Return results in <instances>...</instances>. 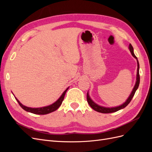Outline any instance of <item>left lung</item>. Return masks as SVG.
<instances>
[{
	"label": "left lung",
	"instance_id": "1",
	"mask_svg": "<svg viewBox=\"0 0 152 152\" xmlns=\"http://www.w3.org/2000/svg\"><path fill=\"white\" fill-rule=\"evenodd\" d=\"M129 49L131 53V54L132 55V56L135 58L137 59V75H136V84L135 86L133 88L131 94H130L129 97L127 98V99L126 100V102L123 103L122 104L118 106V107H112V108H107V107H102V106H99L98 104H97L96 103H95L93 100H92L90 98V96L89 95V93L87 92V103H89V104L90 105V107L93 108V110H94L95 111L98 112L100 113H113V112H115L118 111L121 109H123L125 108L128 105V104L131 102V99H132L133 96H134L136 90L139 87V84H140V73H139V69H140V65H139V62L138 60H137V57L135 56V54L134 53V49H133L132 45L130 44L129 46Z\"/></svg>",
	"mask_w": 152,
	"mask_h": 152
}]
</instances>
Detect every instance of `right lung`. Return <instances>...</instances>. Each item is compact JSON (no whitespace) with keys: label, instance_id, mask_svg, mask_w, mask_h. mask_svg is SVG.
I'll return each instance as SVG.
<instances>
[{"label":"right lung","instance_id":"right-lung-1","mask_svg":"<svg viewBox=\"0 0 152 152\" xmlns=\"http://www.w3.org/2000/svg\"><path fill=\"white\" fill-rule=\"evenodd\" d=\"M68 89V88L63 92V93L61 94V96L59 97V98L56 101V102H54V103H53L52 104L47 106V107H40V108H30V107H27L26 106L23 105L16 98V99L17 100L18 103H19V104L20 105V107L25 110V111L28 112L32 113L34 114H38V115H45V114H48L49 113H51L55 110H56L59 107H60L64 99V97H65V95L66 93L67 90Z\"/></svg>","mask_w":152,"mask_h":152}]
</instances>
